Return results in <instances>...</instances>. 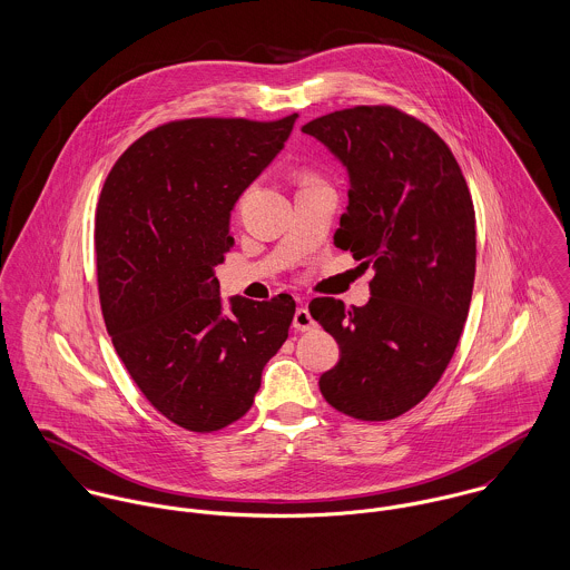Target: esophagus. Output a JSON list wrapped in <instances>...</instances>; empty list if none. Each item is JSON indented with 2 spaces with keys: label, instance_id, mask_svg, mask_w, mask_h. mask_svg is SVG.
Wrapping results in <instances>:
<instances>
[{
  "label": "esophagus",
  "instance_id": "esophagus-1",
  "mask_svg": "<svg viewBox=\"0 0 570 570\" xmlns=\"http://www.w3.org/2000/svg\"><path fill=\"white\" fill-rule=\"evenodd\" d=\"M293 325H295V330H299V332H308V330L315 327L316 323L313 315L308 313V308H306V306H299V308L295 311V316H293Z\"/></svg>",
  "mask_w": 570,
  "mask_h": 570
}]
</instances>
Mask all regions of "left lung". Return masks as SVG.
Masks as SVG:
<instances>
[{
	"instance_id": "8db88e82",
	"label": "left lung",
	"mask_w": 570,
	"mask_h": 570,
	"mask_svg": "<svg viewBox=\"0 0 570 570\" xmlns=\"http://www.w3.org/2000/svg\"><path fill=\"white\" fill-rule=\"evenodd\" d=\"M302 130L350 173L334 245L376 268L363 308L332 297L308 306L341 350L318 389L354 420H393L440 382L463 332L476 271L472 194L442 137L397 107L361 105Z\"/></svg>"
}]
</instances>
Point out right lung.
<instances>
[{
  "label": "right lung",
  "instance_id": "obj_1",
  "mask_svg": "<svg viewBox=\"0 0 570 570\" xmlns=\"http://www.w3.org/2000/svg\"><path fill=\"white\" fill-rule=\"evenodd\" d=\"M295 120L161 125L128 146L100 191L96 266L107 332L146 400L191 433L240 420L288 338L291 295L232 297L225 311L214 266L234 247V203Z\"/></svg>",
  "mask_w": 570,
  "mask_h": 570
}]
</instances>
